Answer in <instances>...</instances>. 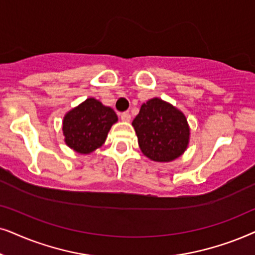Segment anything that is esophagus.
<instances>
[{
    "label": "esophagus",
    "mask_w": 255,
    "mask_h": 255,
    "mask_svg": "<svg viewBox=\"0 0 255 255\" xmlns=\"http://www.w3.org/2000/svg\"><path fill=\"white\" fill-rule=\"evenodd\" d=\"M120 118H121V120L125 121V122H129L130 121V114L128 113V112H124V113H121Z\"/></svg>",
    "instance_id": "obj_1"
}]
</instances>
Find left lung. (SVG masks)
<instances>
[{"instance_id":"obj_1","label":"left lung","mask_w":255,"mask_h":255,"mask_svg":"<svg viewBox=\"0 0 255 255\" xmlns=\"http://www.w3.org/2000/svg\"><path fill=\"white\" fill-rule=\"evenodd\" d=\"M131 125L138 147L151 161H174L189 145L190 127L184 113L159 98L142 104Z\"/></svg>"}]
</instances>
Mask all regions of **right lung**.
<instances>
[{
	"instance_id": "add662e5",
	"label": "right lung",
	"mask_w": 255,
	"mask_h": 255,
	"mask_svg": "<svg viewBox=\"0 0 255 255\" xmlns=\"http://www.w3.org/2000/svg\"><path fill=\"white\" fill-rule=\"evenodd\" d=\"M117 122L118 115L111 107L88 98L64 117V141L76 152L91 154L105 143L111 127Z\"/></svg>"
}]
</instances>
